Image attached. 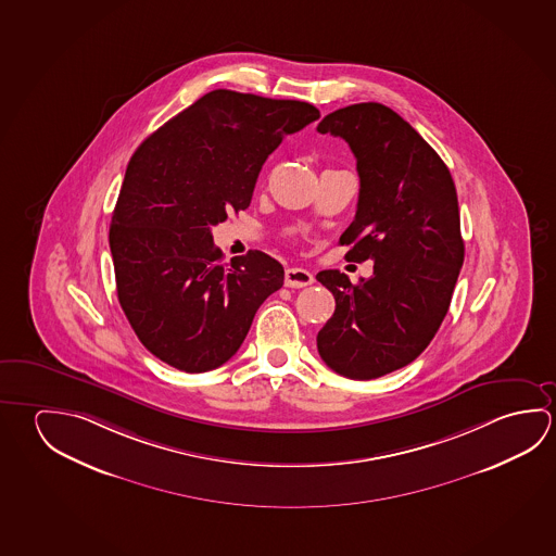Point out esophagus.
<instances>
[{
	"label": "esophagus",
	"mask_w": 556,
	"mask_h": 556,
	"mask_svg": "<svg viewBox=\"0 0 556 556\" xmlns=\"http://www.w3.org/2000/svg\"><path fill=\"white\" fill-rule=\"evenodd\" d=\"M312 282H314V275L309 274L308 269L289 267L285 271V285L291 287V289H302V287H308Z\"/></svg>",
	"instance_id": "esophagus-1"
}]
</instances>
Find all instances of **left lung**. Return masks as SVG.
<instances>
[{
	"label": "left lung",
	"mask_w": 556,
	"mask_h": 556,
	"mask_svg": "<svg viewBox=\"0 0 556 556\" xmlns=\"http://www.w3.org/2000/svg\"><path fill=\"white\" fill-rule=\"evenodd\" d=\"M318 131L355 155L356 215L339 242L349 262H374L356 285L337 269L316 275L336 296L318 353L337 374L372 380L413 363L446 318L465 254L457 193L437 151L380 102L336 110Z\"/></svg>",
	"instance_id": "left-lung-1"
}]
</instances>
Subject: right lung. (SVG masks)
Returning a JSON list of instances; mask_svg holds the SVG:
<instances>
[{
  "instance_id": "1",
  "label": "right lung",
  "mask_w": 556,
  "mask_h": 556,
  "mask_svg": "<svg viewBox=\"0 0 556 556\" xmlns=\"http://www.w3.org/2000/svg\"><path fill=\"white\" fill-rule=\"evenodd\" d=\"M319 118L308 102L217 91L137 147L110 225L119 306L139 341L184 372L225 365L282 265L260 250L223 260L211 227L247 210L282 137Z\"/></svg>"
}]
</instances>
